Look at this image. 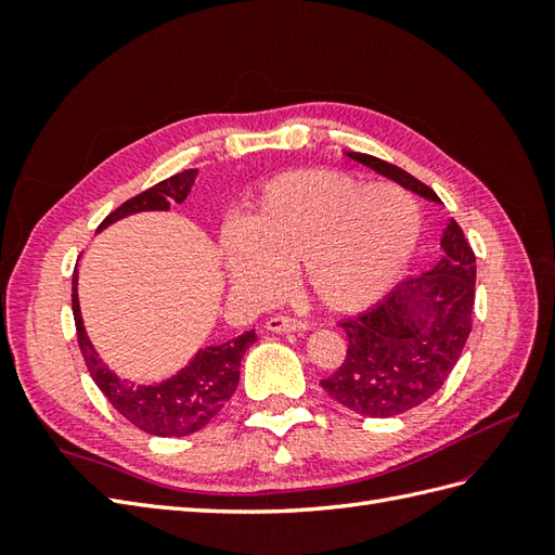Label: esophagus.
<instances>
[{"label":"esophagus","mask_w":555,"mask_h":555,"mask_svg":"<svg viewBox=\"0 0 555 555\" xmlns=\"http://www.w3.org/2000/svg\"><path fill=\"white\" fill-rule=\"evenodd\" d=\"M264 326L271 334H296V332H305V328H308L302 322L291 320V317H271Z\"/></svg>","instance_id":"1"}]
</instances>
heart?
Wrapping results in <instances>:
<instances>
[{"label": "heart", "instance_id": "heart-1", "mask_svg": "<svg viewBox=\"0 0 555 555\" xmlns=\"http://www.w3.org/2000/svg\"><path fill=\"white\" fill-rule=\"evenodd\" d=\"M420 209L393 183L364 185L332 169L281 173L262 185L245 223L221 231L229 279L255 300L286 291L291 267L338 314L372 308L403 276L420 241Z\"/></svg>", "mask_w": 555, "mask_h": 555}]
</instances>
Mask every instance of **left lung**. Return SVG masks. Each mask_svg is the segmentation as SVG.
I'll use <instances>...</instances> for the list:
<instances>
[{
	"instance_id": "8db88e82",
	"label": "left lung",
	"mask_w": 555,
	"mask_h": 555,
	"mask_svg": "<svg viewBox=\"0 0 555 555\" xmlns=\"http://www.w3.org/2000/svg\"><path fill=\"white\" fill-rule=\"evenodd\" d=\"M346 157L443 205L429 185L396 164L362 152ZM441 250L429 271L400 281L376 308L340 324L348 356L322 388L344 408L362 417L403 415L429 400L453 372L473 332L477 264L453 219L441 233Z\"/></svg>"
}]
</instances>
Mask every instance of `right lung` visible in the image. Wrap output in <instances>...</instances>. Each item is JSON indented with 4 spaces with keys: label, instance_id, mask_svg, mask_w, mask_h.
I'll return each mask as SVG.
<instances>
[{
    "label": "right lung",
    "instance_id": "obj_1",
    "mask_svg": "<svg viewBox=\"0 0 555 555\" xmlns=\"http://www.w3.org/2000/svg\"><path fill=\"white\" fill-rule=\"evenodd\" d=\"M195 176V169L181 171L167 181L147 188L145 193L131 197L119 209H114L100 223L98 233L126 217L140 215V211H169L171 199L183 203L188 193H191ZM70 308H74L78 346L92 382L100 386V391L107 396L109 403L128 422L152 436H188L203 429L233 396L235 388H238L241 360L245 350L257 340L255 328H250V332L241 334L238 338L227 340V344L199 348L188 360L185 367L171 374L169 379L155 384H135L112 372L88 338L78 302V267L74 271V288H70Z\"/></svg>",
    "mask_w": 555,
    "mask_h": 555
}]
</instances>
